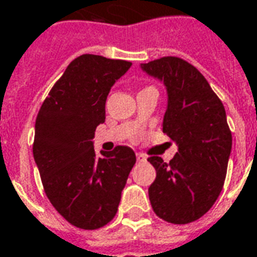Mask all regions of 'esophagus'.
Listing matches in <instances>:
<instances>
[{"label": "esophagus", "mask_w": 257, "mask_h": 257, "mask_svg": "<svg viewBox=\"0 0 257 257\" xmlns=\"http://www.w3.org/2000/svg\"><path fill=\"white\" fill-rule=\"evenodd\" d=\"M136 157H137V161H139V162H143V161H146L147 159V157L146 155H143V154H136Z\"/></svg>", "instance_id": "1"}]
</instances>
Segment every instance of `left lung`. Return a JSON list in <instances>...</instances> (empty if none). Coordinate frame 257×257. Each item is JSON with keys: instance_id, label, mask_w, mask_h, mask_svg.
I'll use <instances>...</instances> for the list:
<instances>
[{"instance_id": "8db88e82", "label": "left lung", "mask_w": 257, "mask_h": 257, "mask_svg": "<svg viewBox=\"0 0 257 257\" xmlns=\"http://www.w3.org/2000/svg\"><path fill=\"white\" fill-rule=\"evenodd\" d=\"M141 68L166 86L162 130L178 146L169 164L148 158L157 171L148 189L152 210L164 221L189 224L213 207L224 186L232 148L225 109L203 74L182 58L162 57Z\"/></svg>"}]
</instances>
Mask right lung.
Returning a JSON list of instances; mask_svg holds the SVG:
<instances>
[{
    "label": "right lung",
    "instance_id": "obj_1",
    "mask_svg": "<svg viewBox=\"0 0 257 257\" xmlns=\"http://www.w3.org/2000/svg\"><path fill=\"white\" fill-rule=\"evenodd\" d=\"M130 61L82 54L72 60L37 113L33 157L46 196L70 224L98 229L117 213L121 190L136 164L130 147L93 150L105 123L110 88Z\"/></svg>",
    "mask_w": 257,
    "mask_h": 257
}]
</instances>
